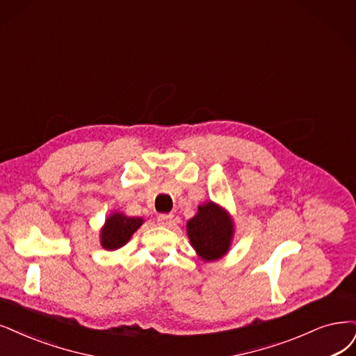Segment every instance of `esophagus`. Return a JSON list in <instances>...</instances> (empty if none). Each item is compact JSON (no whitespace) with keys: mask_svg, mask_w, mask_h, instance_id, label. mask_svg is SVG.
<instances>
[{"mask_svg":"<svg viewBox=\"0 0 356 356\" xmlns=\"http://www.w3.org/2000/svg\"><path fill=\"white\" fill-rule=\"evenodd\" d=\"M171 220H173V214H160L156 217L158 225H161V226H168Z\"/></svg>","mask_w":356,"mask_h":356,"instance_id":"obj_1","label":"esophagus"}]
</instances>
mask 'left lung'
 <instances>
[{
	"label": "left lung",
	"instance_id": "obj_1",
	"mask_svg": "<svg viewBox=\"0 0 356 356\" xmlns=\"http://www.w3.org/2000/svg\"><path fill=\"white\" fill-rule=\"evenodd\" d=\"M188 222V236L196 252L205 261H214L227 252L233 236V222L213 202L201 205Z\"/></svg>",
	"mask_w": 356,
	"mask_h": 356
}]
</instances>
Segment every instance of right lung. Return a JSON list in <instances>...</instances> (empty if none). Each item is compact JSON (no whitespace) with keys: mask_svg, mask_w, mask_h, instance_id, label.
<instances>
[{"mask_svg":"<svg viewBox=\"0 0 356 356\" xmlns=\"http://www.w3.org/2000/svg\"><path fill=\"white\" fill-rule=\"evenodd\" d=\"M143 222L142 218L126 217L123 214H113L105 221L101 232V243L105 249L122 248Z\"/></svg>","mask_w":356,"mask_h":356,"instance_id":"1","label":"right lung"}]
</instances>
